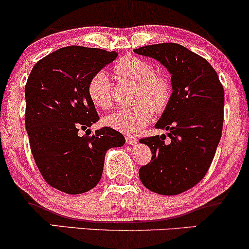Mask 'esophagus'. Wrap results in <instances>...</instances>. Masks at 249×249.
<instances>
[{
    "instance_id": "34e87169",
    "label": "esophagus",
    "mask_w": 249,
    "mask_h": 249,
    "mask_svg": "<svg viewBox=\"0 0 249 249\" xmlns=\"http://www.w3.org/2000/svg\"><path fill=\"white\" fill-rule=\"evenodd\" d=\"M125 141H126L128 145H136L138 142V139L134 138L133 136H126L125 137Z\"/></svg>"
}]
</instances>
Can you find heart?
<instances>
[{
    "instance_id": "b5f03b06",
    "label": "heart",
    "mask_w": 249,
    "mask_h": 249,
    "mask_svg": "<svg viewBox=\"0 0 249 249\" xmlns=\"http://www.w3.org/2000/svg\"><path fill=\"white\" fill-rule=\"evenodd\" d=\"M113 73L118 78L136 83L132 107L121 108L108 115L104 123L125 133H136L146 126L153 112H162L172 98V84L166 76L154 72L151 62L136 56H125L113 65ZM88 97L93 105L103 110L112 107V87L107 73L96 72L89 79Z\"/></svg>"
}]
</instances>
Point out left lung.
I'll list each match as a JSON object with an SVG mask.
<instances>
[{
  "mask_svg": "<svg viewBox=\"0 0 249 249\" xmlns=\"http://www.w3.org/2000/svg\"><path fill=\"white\" fill-rule=\"evenodd\" d=\"M167 68L172 98L156 127L166 136L141 139L152 152L139 168L142 185L162 196H176L196 186L206 176L215 156L224 125V87L204 57L177 43H160L134 49Z\"/></svg>",
  "mask_w": 249,
  "mask_h": 249,
  "instance_id": "1",
  "label": "left lung"
}]
</instances>
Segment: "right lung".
<instances>
[{"label": "right lung", "instance_id": "right-lung-1", "mask_svg": "<svg viewBox=\"0 0 249 249\" xmlns=\"http://www.w3.org/2000/svg\"><path fill=\"white\" fill-rule=\"evenodd\" d=\"M117 56V51L70 45L39 59L28 77L24 122L31 153L45 181L64 193L95 187L105 152L125 142L107 126L79 136L99 119L88 97L89 79Z\"/></svg>", "mask_w": 249, "mask_h": 249}]
</instances>
